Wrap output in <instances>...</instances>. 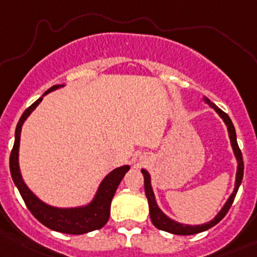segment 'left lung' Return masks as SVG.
<instances>
[{
	"label": "left lung",
	"mask_w": 257,
	"mask_h": 257,
	"mask_svg": "<svg viewBox=\"0 0 257 257\" xmlns=\"http://www.w3.org/2000/svg\"><path fill=\"white\" fill-rule=\"evenodd\" d=\"M207 103L210 105L212 108H215V111L223 118L224 123L227 124L228 126V133H229V138H230V143H232L233 146V151L235 154L236 160H238V171H236V179H235V188H234L233 194L230 195L228 201L225 202V205L219 211V213L217 215L215 218L212 219L211 222L208 223L201 224V225H187V224H182L178 223V222H174L172 221L171 218H168L162 211L160 210L159 206L156 204V200H155V195H154V191H152L151 188V183H150V176L145 170L142 171L143 176H144V187H145V194L146 197H148V201H149V207H150V218L152 224L155 225L156 228H159L161 230H165V232L172 233V234H178V235H191V234H197V233H201L204 230L210 229L211 227L216 225L221 221L223 217L227 215V212L229 211L230 206H232L233 201H234V197L236 195V191H238L239 185H240L241 179H243V174H244V162H243V155H241L240 149H239L238 143H236V134H235V128H234L232 120H230L229 115H228L225 112L222 111L221 108H218L215 103L210 102L207 100Z\"/></svg>",
	"instance_id": "8db88e82"
}]
</instances>
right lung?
<instances>
[{
    "instance_id": "add662e5",
    "label": "right lung",
    "mask_w": 257,
    "mask_h": 257,
    "mask_svg": "<svg viewBox=\"0 0 257 257\" xmlns=\"http://www.w3.org/2000/svg\"><path fill=\"white\" fill-rule=\"evenodd\" d=\"M60 86L61 85H53L47 91H45L44 95L49 94L52 90L58 89ZM41 100L42 97L36 100L32 106L28 107L24 113L22 114L18 124H17L16 139H14V145L10 156V170L14 184L18 188L25 205L29 208L30 212L33 213V216L50 229L66 234H84L95 229H100L108 221L111 201L113 199L114 193L117 190L118 185H119L120 180L123 179L124 174L129 171V166H123V167L115 168L114 171H112L102 180L96 196L92 200L91 204L85 207L57 208L51 207L40 201L28 189L23 179H22L18 166V149L19 140H21L22 125H23L28 115L32 113L33 109L41 102Z\"/></svg>"
}]
</instances>
